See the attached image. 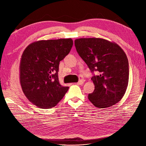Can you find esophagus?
Here are the masks:
<instances>
[{"label":"esophagus","mask_w":146,"mask_h":146,"mask_svg":"<svg viewBox=\"0 0 146 146\" xmlns=\"http://www.w3.org/2000/svg\"><path fill=\"white\" fill-rule=\"evenodd\" d=\"M84 82H85V80H79L77 83V85H83Z\"/></svg>","instance_id":"obj_1"}]
</instances>
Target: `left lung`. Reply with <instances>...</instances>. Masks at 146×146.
<instances>
[{"label": "left lung", "instance_id": "obj_1", "mask_svg": "<svg viewBox=\"0 0 146 146\" xmlns=\"http://www.w3.org/2000/svg\"><path fill=\"white\" fill-rule=\"evenodd\" d=\"M77 52L92 73L95 89L88 99L95 107H111L125 94L129 78V61L117 44L102 38H80L74 41Z\"/></svg>", "mask_w": 146, "mask_h": 146}]
</instances>
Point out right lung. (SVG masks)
Here are the masks:
<instances>
[{
    "mask_svg": "<svg viewBox=\"0 0 146 146\" xmlns=\"http://www.w3.org/2000/svg\"><path fill=\"white\" fill-rule=\"evenodd\" d=\"M71 38L41 40L30 44L24 50L20 64V83L25 96L42 109L55 107L69 87L59 82L60 61L69 54Z\"/></svg>",
    "mask_w": 146,
    "mask_h": 146,
    "instance_id": "1",
    "label": "right lung"
}]
</instances>
